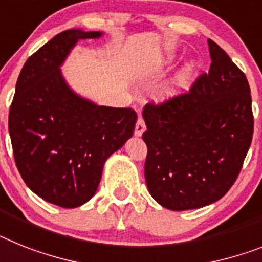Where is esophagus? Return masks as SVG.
Returning <instances> with one entry per match:
<instances>
[{"label": "esophagus", "instance_id": "esophagus-1", "mask_svg": "<svg viewBox=\"0 0 262 262\" xmlns=\"http://www.w3.org/2000/svg\"><path fill=\"white\" fill-rule=\"evenodd\" d=\"M145 127H146V125H145V120L141 117V116H140L137 120V124H136V127H135V135L141 136L142 133H144Z\"/></svg>", "mask_w": 262, "mask_h": 262}]
</instances>
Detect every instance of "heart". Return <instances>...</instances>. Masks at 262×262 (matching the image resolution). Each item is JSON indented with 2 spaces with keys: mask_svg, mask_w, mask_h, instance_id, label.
I'll list each match as a JSON object with an SVG mask.
<instances>
[{
  "mask_svg": "<svg viewBox=\"0 0 262 262\" xmlns=\"http://www.w3.org/2000/svg\"><path fill=\"white\" fill-rule=\"evenodd\" d=\"M193 72H194V63H193V62L186 63L185 67L180 70L179 74L174 77V81L172 82V86L168 88L166 93L173 94L176 90L179 89V88L185 86V83L189 81V78H190V76L193 74Z\"/></svg>",
  "mask_w": 262,
  "mask_h": 262,
  "instance_id": "obj_1",
  "label": "heart"
}]
</instances>
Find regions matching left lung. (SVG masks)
Instances as JSON below:
<instances>
[{"label": "left lung", "instance_id": "1", "mask_svg": "<svg viewBox=\"0 0 262 262\" xmlns=\"http://www.w3.org/2000/svg\"><path fill=\"white\" fill-rule=\"evenodd\" d=\"M212 63L185 93L145 105V180L170 210L197 209L226 194L238 177L253 137L247 76L208 39Z\"/></svg>", "mask_w": 262, "mask_h": 262}]
</instances>
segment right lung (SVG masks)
<instances>
[{"instance_id":"obj_1","label":"right lung","mask_w":262,"mask_h":262,"mask_svg":"<svg viewBox=\"0 0 262 262\" xmlns=\"http://www.w3.org/2000/svg\"><path fill=\"white\" fill-rule=\"evenodd\" d=\"M100 32L70 29L28 58L9 111V133L19 174L33 192L61 208L89 201L106 158L135 130L132 107L98 106L68 88L60 65L77 41Z\"/></svg>"}]
</instances>
